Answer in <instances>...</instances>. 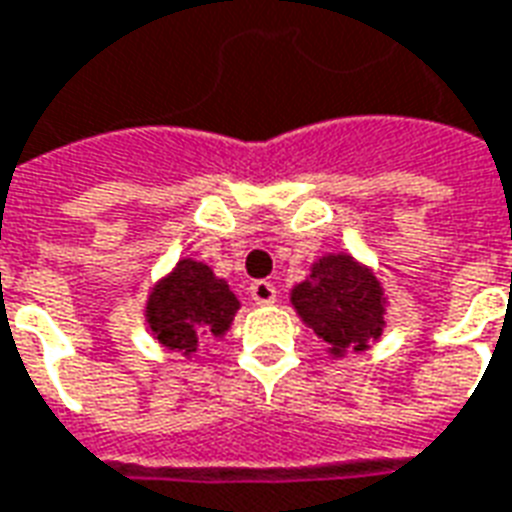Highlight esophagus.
I'll return each mask as SVG.
<instances>
[{"instance_id":"obj_1","label":"esophagus","mask_w":512,"mask_h":512,"mask_svg":"<svg viewBox=\"0 0 512 512\" xmlns=\"http://www.w3.org/2000/svg\"><path fill=\"white\" fill-rule=\"evenodd\" d=\"M249 295H252V301L260 306H268V304H274L276 301V287L271 285V282H255V285L249 287Z\"/></svg>"}]
</instances>
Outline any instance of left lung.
<instances>
[{
  "label": "left lung",
  "instance_id": "left-lung-1",
  "mask_svg": "<svg viewBox=\"0 0 512 512\" xmlns=\"http://www.w3.org/2000/svg\"><path fill=\"white\" fill-rule=\"evenodd\" d=\"M290 304L306 328L325 342V352L344 358L382 339L388 295L377 271L350 252L317 257L304 282L290 290Z\"/></svg>",
  "mask_w": 512,
  "mask_h": 512
}]
</instances>
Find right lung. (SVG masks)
I'll return each instance as SVG.
<instances>
[{
	"label": "right lung",
	"mask_w": 512,
	"mask_h": 512,
	"mask_svg": "<svg viewBox=\"0 0 512 512\" xmlns=\"http://www.w3.org/2000/svg\"><path fill=\"white\" fill-rule=\"evenodd\" d=\"M241 309L236 293L203 260L181 257L160 276L143 304L151 339L168 350L195 358L203 344L222 339Z\"/></svg>",
	"instance_id": "1"
}]
</instances>
